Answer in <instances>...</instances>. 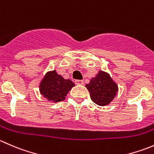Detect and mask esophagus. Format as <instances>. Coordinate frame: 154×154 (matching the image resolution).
Wrapping results in <instances>:
<instances>
[{"label": "esophagus", "instance_id": "esophagus-1", "mask_svg": "<svg viewBox=\"0 0 154 154\" xmlns=\"http://www.w3.org/2000/svg\"><path fill=\"white\" fill-rule=\"evenodd\" d=\"M83 83H84L83 80H75V84H77V85H83Z\"/></svg>", "mask_w": 154, "mask_h": 154}]
</instances>
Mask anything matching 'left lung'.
Masks as SVG:
<instances>
[{
	"instance_id": "1",
	"label": "left lung",
	"mask_w": 154,
	"mask_h": 154,
	"mask_svg": "<svg viewBox=\"0 0 154 154\" xmlns=\"http://www.w3.org/2000/svg\"><path fill=\"white\" fill-rule=\"evenodd\" d=\"M92 101L100 106H106L114 99L118 86L106 72L100 71L86 85Z\"/></svg>"
}]
</instances>
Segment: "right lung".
<instances>
[{
  "label": "right lung",
  "instance_id": "add662e5",
  "mask_svg": "<svg viewBox=\"0 0 154 154\" xmlns=\"http://www.w3.org/2000/svg\"><path fill=\"white\" fill-rule=\"evenodd\" d=\"M74 86L70 80H65L56 71L48 72L39 86L40 92L48 100L59 102L65 100L68 92Z\"/></svg>",
  "mask_w": 154,
  "mask_h": 154
}]
</instances>
